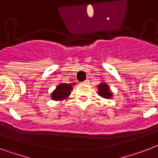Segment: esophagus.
I'll return each instance as SVG.
<instances>
[{
	"label": "esophagus",
	"mask_w": 158,
	"mask_h": 158,
	"mask_svg": "<svg viewBox=\"0 0 158 158\" xmlns=\"http://www.w3.org/2000/svg\"><path fill=\"white\" fill-rule=\"evenodd\" d=\"M82 83H84V84H87V83H89V80H88V79H86L85 81H83Z\"/></svg>",
	"instance_id": "34e87169"
}]
</instances>
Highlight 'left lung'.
I'll return each instance as SVG.
<instances>
[{
	"mask_svg": "<svg viewBox=\"0 0 158 158\" xmlns=\"http://www.w3.org/2000/svg\"><path fill=\"white\" fill-rule=\"evenodd\" d=\"M98 87H99V88H98V90H99L98 93H99V95L100 96L104 98H107V99H110L111 98V96H112V92L109 91V87L107 84L102 83Z\"/></svg>",
	"mask_w": 158,
	"mask_h": 158,
	"instance_id": "left-lung-1",
	"label": "left lung"
}]
</instances>
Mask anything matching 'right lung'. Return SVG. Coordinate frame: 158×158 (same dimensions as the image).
Here are the masks:
<instances>
[{"label":"right lung","mask_w":158,"mask_h":158,"mask_svg":"<svg viewBox=\"0 0 158 158\" xmlns=\"http://www.w3.org/2000/svg\"><path fill=\"white\" fill-rule=\"evenodd\" d=\"M72 85L67 83H61L51 94V97L54 100H62L67 97L72 90Z\"/></svg>","instance_id":"obj_1"}]
</instances>
